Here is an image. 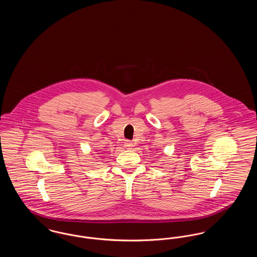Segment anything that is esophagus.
Instances as JSON below:
<instances>
[{"mask_svg": "<svg viewBox=\"0 0 257 257\" xmlns=\"http://www.w3.org/2000/svg\"><path fill=\"white\" fill-rule=\"evenodd\" d=\"M124 147H127V148H132V147H134V144H132V143H130V142H125V144H124Z\"/></svg>", "mask_w": 257, "mask_h": 257, "instance_id": "1", "label": "esophagus"}]
</instances>
